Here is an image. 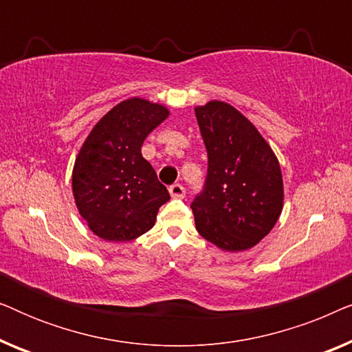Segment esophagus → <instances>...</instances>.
<instances>
[{"label":"esophagus","mask_w":352,"mask_h":352,"mask_svg":"<svg viewBox=\"0 0 352 352\" xmlns=\"http://www.w3.org/2000/svg\"><path fill=\"white\" fill-rule=\"evenodd\" d=\"M170 194L173 199H184V195H186L184 186H181V184L170 186Z\"/></svg>","instance_id":"esophagus-1"}]
</instances>
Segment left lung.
<instances>
[{
	"label": "left lung",
	"instance_id": "obj_1",
	"mask_svg": "<svg viewBox=\"0 0 352 352\" xmlns=\"http://www.w3.org/2000/svg\"><path fill=\"white\" fill-rule=\"evenodd\" d=\"M208 153L204 189L192 200L201 237L226 252H243L271 232L282 213L283 182L272 148L232 105L195 109Z\"/></svg>",
	"mask_w": 352,
	"mask_h": 352
}]
</instances>
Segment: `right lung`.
I'll list each match as a JSON object with an SVG mask.
<instances>
[{
  "instance_id": "add662e5",
  "label": "right lung",
  "mask_w": 352,
  "mask_h": 352,
  "mask_svg": "<svg viewBox=\"0 0 352 352\" xmlns=\"http://www.w3.org/2000/svg\"><path fill=\"white\" fill-rule=\"evenodd\" d=\"M163 105L133 98L120 102L89 133L75 160L72 187L80 214L98 237L129 242L153 228L170 200L144 139L168 117Z\"/></svg>"
}]
</instances>
